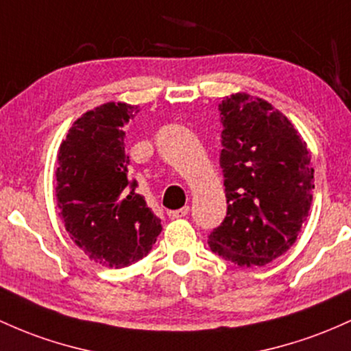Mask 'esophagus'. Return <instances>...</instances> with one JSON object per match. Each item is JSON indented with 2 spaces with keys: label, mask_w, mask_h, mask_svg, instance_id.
Segmentation results:
<instances>
[{
  "label": "esophagus",
  "mask_w": 351,
  "mask_h": 351,
  "mask_svg": "<svg viewBox=\"0 0 351 351\" xmlns=\"http://www.w3.org/2000/svg\"><path fill=\"white\" fill-rule=\"evenodd\" d=\"M188 213H190V206H183V208H180V210L168 211V217L171 219H178V218H184Z\"/></svg>",
  "instance_id": "obj_1"
}]
</instances>
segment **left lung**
<instances>
[{
  "mask_svg": "<svg viewBox=\"0 0 351 351\" xmlns=\"http://www.w3.org/2000/svg\"><path fill=\"white\" fill-rule=\"evenodd\" d=\"M221 155L226 217L211 252L238 267H265L296 241L311 205V153L282 111L246 93L226 96Z\"/></svg>",
  "mask_w": 351,
  "mask_h": 351,
  "instance_id": "obj_1",
  "label": "left lung"
}]
</instances>
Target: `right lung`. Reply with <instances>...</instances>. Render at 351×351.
<instances>
[{
    "label": "right lung",
    "instance_id": "right-lung-1",
    "mask_svg": "<svg viewBox=\"0 0 351 351\" xmlns=\"http://www.w3.org/2000/svg\"><path fill=\"white\" fill-rule=\"evenodd\" d=\"M105 103L73 123L56 160V205L64 228L90 260L123 268L146 256L161 221L128 180L125 130L138 113Z\"/></svg>",
    "mask_w": 351,
    "mask_h": 351
}]
</instances>
